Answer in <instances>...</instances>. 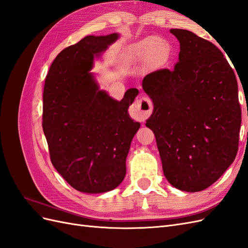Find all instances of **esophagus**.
<instances>
[{"label":"esophagus","instance_id":"esophagus-1","mask_svg":"<svg viewBox=\"0 0 248 248\" xmlns=\"http://www.w3.org/2000/svg\"><path fill=\"white\" fill-rule=\"evenodd\" d=\"M131 109L133 115L136 116L137 119L140 120V121H145V120H147L152 114L153 104L149 97L141 95L133 102L131 106Z\"/></svg>","mask_w":248,"mask_h":248}]
</instances>
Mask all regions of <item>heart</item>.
Here are the masks:
<instances>
[{
	"instance_id": "obj_1",
	"label": "heart",
	"mask_w": 248,
	"mask_h": 248,
	"mask_svg": "<svg viewBox=\"0 0 248 248\" xmlns=\"http://www.w3.org/2000/svg\"><path fill=\"white\" fill-rule=\"evenodd\" d=\"M169 46L163 41L157 38H150L145 40L134 50V54L138 57H148L154 52L156 56H164L169 52Z\"/></svg>"
}]
</instances>
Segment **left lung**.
I'll return each instance as SVG.
<instances>
[{"mask_svg": "<svg viewBox=\"0 0 248 248\" xmlns=\"http://www.w3.org/2000/svg\"><path fill=\"white\" fill-rule=\"evenodd\" d=\"M172 69L147 74L142 89L154 104L146 126L155 134L163 174L176 188H208L236 158L241 127L235 72L212 42L182 29Z\"/></svg>", "mask_w": 248, "mask_h": 248, "instance_id": "left-lung-1", "label": "left lung"}]
</instances>
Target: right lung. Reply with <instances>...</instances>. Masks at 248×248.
<instances>
[{
    "label": "right lung",
    "instance_id": "obj_1",
    "mask_svg": "<svg viewBox=\"0 0 248 248\" xmlns=\"http://www.w3.org/2000/svg\"><path fill=\"white\" fill-rule=\"evenodd\" d=\"M118 37L86 36L66 47L44 84L42 128L51 163L67 183L86 193L107 192L123 181L126 157L140 126L128 114L139 90H127L117 101L100 91L90 72L94 57Z\"/></svg>",
    "mask_w": 248,
    "mask_h": 248
}]
</instances>
